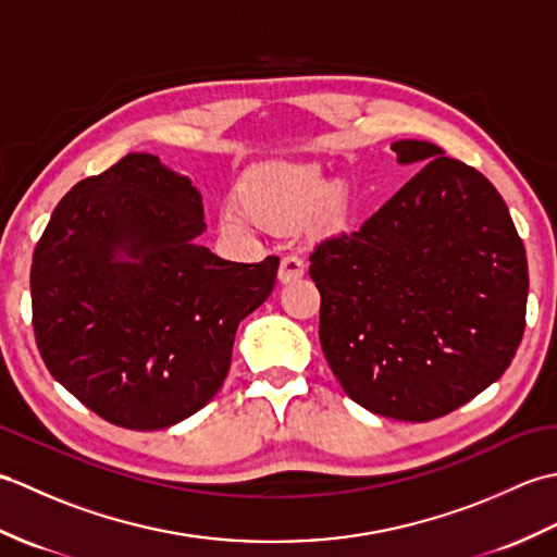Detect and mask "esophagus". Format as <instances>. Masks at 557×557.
Wrapping results in <instances>:
<instances>
[{"label": "esophagus", "mask_w": 557, "mask_h": 557, "mask_svg": "<svg viewBox=\"0 0 557 557\" xmlns=\"http://www.w3.org/2000/svg\"><path fill=\"white\" fill-rule=\"evenodd\" d=\"M304 272H306L304 258L289 253V256L282 258L277 275H280V282H285V285H289V282H297V280H301V277H304Z\"/></svg>", "instance_id": "obj_1"}]
</instances>
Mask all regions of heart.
Here are the masks:
<instances>
[{"mask_svg": "<svg viewBox=\"0 0 557 557\" xmlns=\"http://www.w3.org/2000/svg\"><path fill=\"white\" fill-rule=\"evenodd\" d=\"M239 200L246 215L265 227L287 230L321 208L325 222H337L345 215V194L333 188L325 174L301 164H275L248 176L239 188ZM222 224L227 230H244L242 212L227 208L222 212Z\"/></svg>", "mask_w": 557, "mask_h": 557, "instance_id": "b5f03b06", "label": "heart"}]
</instances>
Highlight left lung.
Masks as SVG:
<instances>
[{"label":"left lung","mask_w":557,"mask_h":557,"mask_svg":"<svg viewBox=\"0 0 557 557\" xmlns=\"http://www.w3.org/2000/svg\"><path fill=\"white\" fill-rule=\"evenodd\" d=\"M393 150L401 164H425L359 230L325 236L309 275L342 389L381 417L433 421L512 363L527 325V253L481 172L425 140Z\"/></svg>","instance_id":"8db88e82"}]
</instances>
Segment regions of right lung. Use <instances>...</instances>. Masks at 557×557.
I'll use <instances>...</instances> for the list:
<instances>
[{"label": "right lung", "instance_id": "add662e5", "mask_svg": "<svg viewBox=\"0 0 557 557\" xmlns=\"http://www.w3.org/2000/svg\"><path fill=\"white\" fill-rule=\"evenodd\" d=\"M203 230L200 194L148 152L78 182L47 222L30 265L35 345L104 421L158 431L203 409L236 327L275 287L277 256L222 260L194 244Z\"/></svg>", "mask_w": 557, "mask_h": 557}]
</instances>
